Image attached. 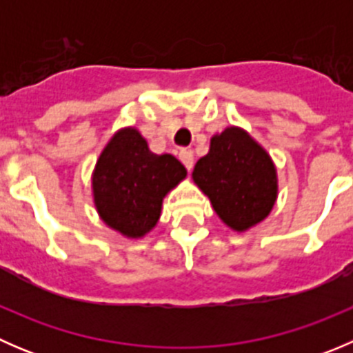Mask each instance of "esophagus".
<instances>
[{"mask_svg": "<svg viewBox=\"0 0 353 353\" xmlns=\"http://www.w3.org/2000/svg\"><path fill=\"white\" fill-rule=\"evenodd\" d=\"M179 160L184 163L188 170L193 169V163H194V155L191 150H181L179 152Z\"/></svg>", "mask_w": 353, "mask_h": 353, "instance_id": "1", "label": "esophagus"}]
</instances>
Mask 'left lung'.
<instances>
[{"mask_svg": "<svg viewBox=\"0 0 353 353\" xmlns=\"http://www.w3.org/2000/svg\"><path fill=\"white\" fill-rule=\"evenodd\" d=\"M193 179L229 227L245 230L261 222L276 199V172L270 155L239 128L212 138Z\"/></svg>", "mask_w": 353, "mask_h": 353, "instance_id": "left-lung-1", "label": "left lung"}]
</instances>
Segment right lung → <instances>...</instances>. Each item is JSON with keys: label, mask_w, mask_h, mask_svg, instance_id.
<instances>
[{"label": "right lung", "mask_w": 353, "mask_h": 353, "mask_svg": "<svg viewBox=\"0 0 353 353\" xmlns=\"http://www.w3.org/2000/svg\"><path fill=\"white\" fill-rule=\"evenodd\" d=\"M184 177L186 169L176 157L152 154L137 130H123L95 165V206L109 227L128 237H141L159 220L163 196Z\"/></svg>", "instance_id": "1"}]
</instances>
